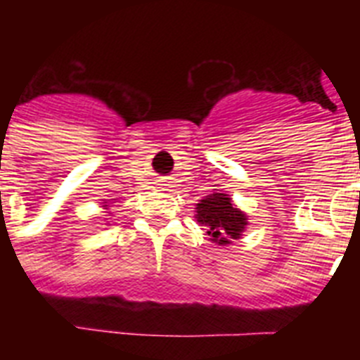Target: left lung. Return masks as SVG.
Masks as SVG:
<instances>
[{"label":"left lung","mask_w":360,"mask_h":360,"mask_svg":"<svg viewBox=\"0 0 360 360\" xmlns=\"http://www.w3.org/2000/svg\"><path fill=\"white\" fill-rule=\"evenodd\" d=\"M195 209L196 221L207 229L209 240L219 247H227L240 240L249 225V216L224 191L214 189L212 195L200 200Z\"/></svg>","instance_id":"obj_1"}]
</instances>
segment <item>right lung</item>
<instances>
[{
	"label": "right lung",
	"mask_w": 360,
	"mask_h": 360,
	"mask_svg": "<svg viewBox=\"0 0 360 360\" xmlns=\"http://www.w3.org/2000/svg\"><path fill=\"white\" fill-rule=\"evenodd\" d=\"M111 203H115V202H111V200H103V205H101V207H103L104 211L108 212V214H111V212H110V209H111ZM106 219H108V218H106ZM108 225H110V224H108Z\"/></svg>",
	"instance_id": "add662e5"
}]
</instances>
